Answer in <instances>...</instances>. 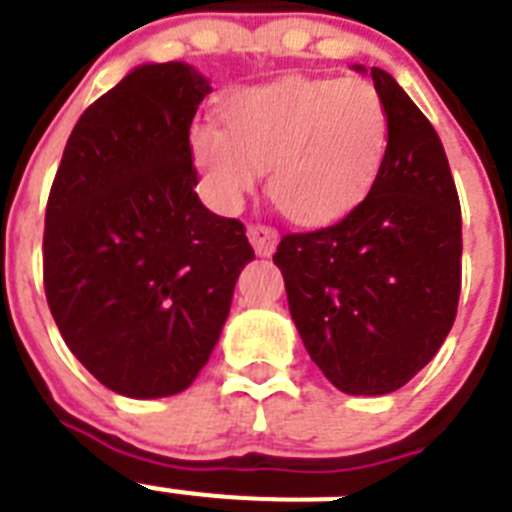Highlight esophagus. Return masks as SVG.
Masks as SVG:
<instances>
[{
    "mask_svg": "<svg viewBox=\"0 0 512 512\" xmlns=\"http://www.w3.org/2000/svg\"><path fill=\"white\" fill-rule=\"evenodd\" d=\"M248 240L259 256H272L274 246H277V230L266 225H248Z\"/></svg>",
    "mask_w": 512,
    "mask_h": 512,
    "instance_id": "obj_1",
    "label": "esophagus"
}]
</instances>
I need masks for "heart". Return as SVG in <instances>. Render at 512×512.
I'll use <instances>...</instances> for the list:
<instances>
[{"mask_svg": "<svg viewBox=\"0 0 512 512\" xmlns=\"http://www.w3.org/2000/svg\"><path fill=\"white\" fill-rule=\"evenodd\" d=\"M222 122H198L188 146L219 211H238L259 172L287 219L306 227L340 222L366 201L382 172L390 122L366 80L282 78L232 91Z\"/></svg>", "mask_w": 512, "mask_h": 512, "instance_id": "heart-1", "label": "heart"}]
</instances>
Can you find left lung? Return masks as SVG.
<instances>
[{"label": "left lung", "mask_w": 512, "mask_h": 512, "mask_svg": "<svg viewBox=\"0 0 512 512\" xmlns=\"http://www.w3.org/2000/svg\"><path fill=\"white\" fill-rule=\"evenodd\" d=\"M371 80L390 122L377 183L337 225L290 232L274 253L308 356L348 395L411 382L460 298V201L442 141L390 73L371 67Z\"/></svg>", "instance_id": "left-lung-1"}]
</instances>
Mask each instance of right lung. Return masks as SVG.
I'll return each instance as SVG.
<instances>
[{"mask_svg": "<svg viewBox=\"0 0 512 512\" xmlns=\"http://www.w3.org/2000/svg\"><path fill=\"white\" fill-rule=\"evenodd\" d=\"M209 80L141 65L75 122L44 225V290L59 335L107 390H188L227 322L253 248L201 204L188 133Z\"/></svg>", "mask_w": 512, "mask_h": 512, "instance_id": "obj_1", "label": "right lung"}]
</instances>
